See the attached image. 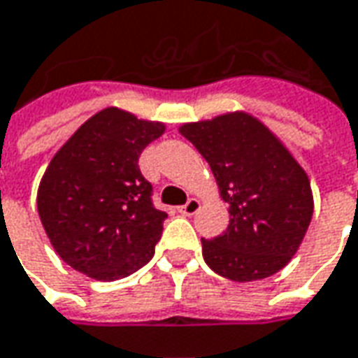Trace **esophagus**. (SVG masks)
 <instances>
[{"mask_svg": "<svg viewBox=\"0 0 358 358\" xmlns=\"http://www.w3.org/2000/svg\"><path fill=\"white\" fill-rule=\"evenodd\" d=\"M199 210V199H188V203H186V206H180L178 208V213L180 215H194V213H196V211Z\"/></svg>", "mask_w": 358, "mask_h": 358, "instance_id": "esophagus-1", "label": "esophagus"}]
</instances>
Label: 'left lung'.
Wrapping results in <instances>:
<instances>
[{
  "instance_id": "left-lung-1",
  "label": "left lung",
  "mask_w": 358,
  "mask_h": 358,
  "mask_svg": "<svg viewBox=\"0 0 358 358\" xmlns=\"http://www.w3.org/2000/svg\"><path fill=\"white\" fill-rule=\"evenodd\" d=\"M180 133L208 160L220 196L229 203L227 231L201 239L203 261L235 282L282 271L313 215L306 170L271 129L245 111L186 123Z\"/></svg>"
}]
</instances>
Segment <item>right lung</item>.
<instances>
[{"label": "right lung", "mask_w": 358, "mask_h": 358, "mask_svg": "<svg viewBox=\"0 0 358 358\" xmlns=\"http://www.w3.org/2000/svg\"><path fill=\"white\" fill-rule=\"evenodd\" d=\"M164 129L123 109H101L52 157L36 208L68 266L111 282L152 259L166 213L152 206V186L138 170V157Z\"/></svg>", "instance_id": "obj_1"}]
</instances>
